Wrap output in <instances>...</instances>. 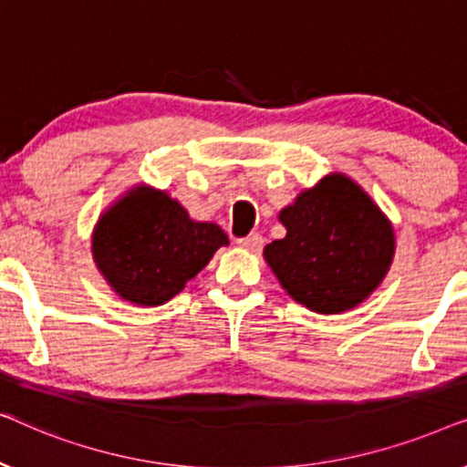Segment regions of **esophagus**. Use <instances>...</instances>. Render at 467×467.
<instances>
[{
	"label": "esophagus",
	"instance_id": "34e87169",
	"mask_svg": "<svg viewBox=\"0 0 467 467\" xmlns=\"http://www.w3.org/2000/svg\"><path fill=\"white\" fill-rule=\"evenodd\" d=\"M238 244L242 248H246V251L254 253V251H259L261 244H264V238H261L259 234H251V235H246V238H240Z\"/></svg>",
	"mask_w": 467,
	"mask_h": 467
}]
</instances>
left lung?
I'll return each mask as SVG.
<instances>
[{"instance_id":"1","label":"left lung","mask_w":467,"mask_h":467,"mask_svg":"<svg viewBox=\"0 0 467 467\" xmlns=\"http://www.w3.org/2000/svg\"><path fill=\"white\" fill-rule=\"evenodd\" d=\"M283 240L264 259L283 289L318 315H340L366 302L391 270L393 223L342 171L304 189L278 213Z\"/></svg>"}]
</instances>
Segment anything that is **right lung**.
Segmentation results:
<instances>
[{"label": "right lung", "mask_w": 467, "mask_h": 467, "mask_svg": "<svg viewBox=\"0 0 467 467\" xmlns=\"http://www.w3.org/2000/svg\"><path fill=\"white\" fill-rule=\"evenodd\" d=\"M229 238L216 223L191 219L168 191L133 184L99 214L91 254L108 286L125 302H170Z\"/></svg>", "instance_id": "1"}]
</instances>
